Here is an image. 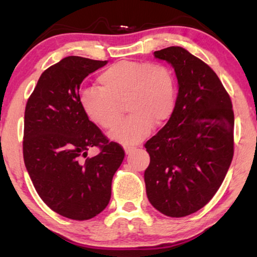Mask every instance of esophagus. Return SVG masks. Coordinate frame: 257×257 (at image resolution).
<instances>
[{"instance_id": "obj_1", "label": "esophagus", "mask_w": 257, "mask_h": 257, "mask_svg": "<svg viewBox=\"0 0 257 257\" xmlns=\"http://www.w3.org/2000/svg\"><path fill=\"white\" fill-rule=\"evenodd\" d=\"M135 150H136V147H132V146H125L124 147L125 154H132Z\"/></svg>"}]
</instances>
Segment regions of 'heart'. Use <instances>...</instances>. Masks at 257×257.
Masks as SVG:
<instances>
[{
  "label": "heart",
  "mask_w": 257,
  "mask_h": 257,
  "mask_svg": "<svg viewBox=\"0 0 257 257\" xmlns=\"http://www.w3.org/2000/svg\"><path fill=\"white\" fill-rule=\"evenodd\" d=\"M97 82L98 88L80 93L81 108L88 120L108 130L120 122L125 105L130 115L110 134L122 145L138 144L175 111L177 81L165 64L122 60L99 73Z\"/></svg>",
  "instance_id": "b5f03b06"
}]
</instances>
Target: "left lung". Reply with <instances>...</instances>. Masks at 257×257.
<instances>
[{"label":"left lung","instance_id":"left-lung-1","mask_svg":"<svg viewBox=\"0 0 257 257\" xmlns=\"http://www.w3.org/2000/svg\"><path fill=\"white\" fill-rule=\"evenodd\" d=\"M175 68L176 107L167 124L146 142L150 203L164 215L197 212L214 196L233 156L232 103L216 73L180 46L155 51Z\"/></svg>","mask_w":257,"mask_h":257}]
</instances>
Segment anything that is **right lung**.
<instances>
[{"mask_svg": "<svg viewBox=\"0 0 257 257\" xmlns=\"http://www.w3.org/2000/svg\"><path fill=\"white\" fill-rule=\"evenodd\" d=\"M106 63L67 56L42 73L26 104L25 165L43 202L68 219H92L107 206L112 178L124 158L79 101L82 80ZM90 147L100 149L94 158L86 156Z\"/></svg>", "mask_w": 257, "mask_h": 257, "instance_id": "add662e5", "label": "right lung"}]
</instances>
